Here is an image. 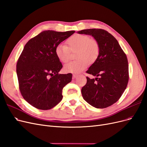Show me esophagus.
I'll use <instances>...</instances> for the list:
<instances>
[{
	"label": "esophagus",
	"mask_w": 147,
	"mask_h": 147,
	"mask_svg": "<svg viewBox=\"0 0 147 147\" xmlns=\"http://www.w3.org/2000/svg\"><path fill=\"white\" fill-rule=\"evenodd\" d=\"M78 76V74H74L73 75V79H75V78H76Z\"/></svg>",
	"instance_id": "esophagus-1"
}]
</instances>
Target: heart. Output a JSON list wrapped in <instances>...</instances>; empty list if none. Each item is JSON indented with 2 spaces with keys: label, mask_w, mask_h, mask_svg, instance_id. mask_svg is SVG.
<instances>
[{
  "label": "heart",
  "mask_w": 147,
  "mask_h": 147,
  "mask_svg": "<svg viewBox=\"0 0 147 147\" xmlns=\"http://www.w3.org/2000/svg\"><path fill=\"white\" fill-rule=\"evenodd\" d=\"M74 52L77 60L64 66L65 72L79 73L86 68L88 63H94L100 53V46L97 40L87 35L75 34L66 40L65 46L59 45L55 49L57 57L65 63L70 60L71 53Z\"/></svg>",
  "instance_id": "obj_1"
}]
</instances>
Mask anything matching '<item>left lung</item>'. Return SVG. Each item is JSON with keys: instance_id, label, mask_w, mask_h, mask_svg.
Returning a JSON list of instances; mask_svg holds the SVG:
<instances>
[{"instance_id": "left-lung-1", "label": "left lung", "mask_w": 147, "mask_h": 147, "mask_svg": "<svg viewBox=\"0 0 147 147\" xmlns=\"http://www.w3.org/2000/svg\"><path fill=\"white\" fill-rule=\"evenodd\" d=\"M78 33L93 36L100 46L98 59L86 71L96 78L87 77V83L81 90L82 97L96 108L111 106L120 98L128 83L126 55L115 38L105 30L89 29Z\"/></svg>"}]
</instances>
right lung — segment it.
I'll use <instances>...</instances> for the list:
<instances>
[{"instance_id":"obj_1","label":"right lung","mask_w":147,"mask_h":147,"mask_svg":"<svg viewBox=\"0 0 147 147\" xmlns=\"http://www.w3.org/2000/svg\"><path fill=\"white\" fill-rule=\"evenodd\" d=\"M74 30H45L26 44L16 64L19 88L30 105L41 110L55 107L63 98V87L71 81L72 74H59L62 64L55 49Z\"/></svg>"}]
</instances>
